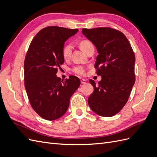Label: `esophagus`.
<instances>
[{
	"mask_svg": "<svg viewBox=\"0 0 157 157\" xmlns=\"http://www.w3.org/2000/svg\"><path fill=\"white\" fill-rule=\"evenodd\" d=\"M86 80H84V79H81V80H80V82H81V84H85V83H86Z\"/></svg>",
	"mask_w": 157,
	"mask_h": 157,
	"instance_id": "esophagus-1",
	"label": "esophagus"
}]
</instances>
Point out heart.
<instances>
[{
  "label": "heart",
  "mask_w": 157,
  "mask_h": 157,
  "mask_svg": "<svg viewBox=\"0 0 157 157\" xmlns=\"http://www.w3.org/2000/svg\"><path fill=\"white\" fill-rule=\"evenodd\" d=\"M79 46L83 52L86 53L87 51L91 47H93V45L92 42H90L89 40H83L80 42ZM71 52H72V46H71V45L69 44H65L62 49V56L65 59H67L69 58ZM72 71L73 73L78 75H84L85 74V68L82 67V66H77V67H75L72 69Z\"/></svg>",
  "instance_id": "b5f03b06"
}]
</instances>
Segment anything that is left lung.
Masks as SVG:
<instances>
[{
	"instance_id": "left-lung-1",
	"label": "left lung",
	"mask_w": 157,
	"mask_h": 157,
	"mask_svg": "<svg viewBox=\"0 0 157 157\" xmlns=\"http://www.w3.org/2000/svg\"><path fill=\"white\" fill-rule=\"evenodd\" d=\"M82 34L96 46L94 67L101 80H89L94 90L88 99L92 110L101 117H113L124 107L135 83L136 58L129 41L111 27L82 29Z\"/></svg>"
}]
</instances>
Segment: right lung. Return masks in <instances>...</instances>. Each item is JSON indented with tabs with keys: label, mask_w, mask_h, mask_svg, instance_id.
I'll return each instance as SVG.
<instances>
[{
	"label": "right lung",
	"mask_w": 157,
	"mask_h": 157,
	"mask_svg": "<svg viewBox=\"0 0 157 157\" xmlns=\"http://www.w3.org/2000/svg\"><path fill=\"white\" fill-rule=\"evenodd\" d=\"M78 29L50 26L40 30L31 41L24 61L25 87L32 108L45 120L62 117L71 96L80 84L75 76L61 80L56 76L64 63L65 42Z\"/></svg>",
	"instance_id": "right-lung-1"
}]
</instances>
